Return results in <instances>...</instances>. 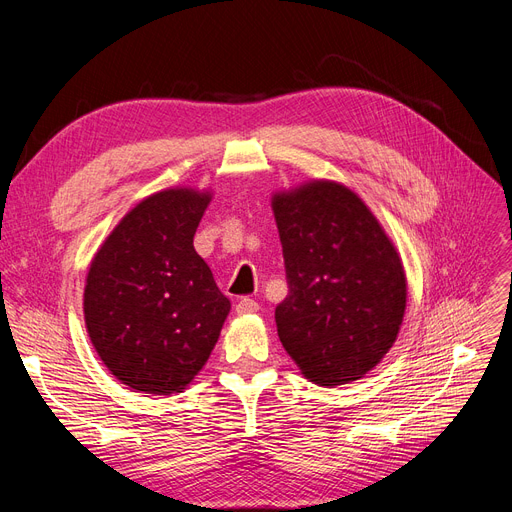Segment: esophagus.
Listing matches in <instances>:
<instances>
[{"instance_id":"obj_1","label":"esophagus","mask_w":512,"mask_h":512,"mask_svg":"<svg viewBox=\"0 0 512 512\" xmlns=\"http://www.w3.org/2000/svg\"><path fill=\"white\" fill-rule=\"evenodd\" d=\"M257 311H259V305L253 299H240L236 303V313L238 315H249V313H257Z\"/></svg>"}]
</instances>
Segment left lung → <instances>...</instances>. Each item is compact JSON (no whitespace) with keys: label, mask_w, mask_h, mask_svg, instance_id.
Segmentation results:
<instances>
[{"label":"left lung","mask_w":512,"mask_h":512,"mask_svg":"<svg viewBox=\"0 0 512 512\" xmlns=\"http://www.w3.org/2000/svg\"><path fill=\"white\" fill-rule=\"evenodd\" d=\"M288 294L276 307L282 346L317 386L351 384L396 342L407 309L405 265L365 201L336 180L272 195Z\"/></svg>","instance_id":"1"}]
</instances>
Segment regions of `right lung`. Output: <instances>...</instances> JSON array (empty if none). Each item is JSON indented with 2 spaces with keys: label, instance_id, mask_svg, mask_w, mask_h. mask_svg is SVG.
Segmentation results:
<instances>
[{
  "label": "right lung",
  "instance_id": "obj_1",
  "mask_svg": "<svg viewBox=\"0 0 512 512\" xmlns=\"http://www.w3.org/2000/svg\"><path fill=\"white\" fill-rule=\"evenodd\" d=\"M213 193L170 186L134 205L91 259L85 326L118 382L145 394H178L207 363L230 301L195 251Z\"/></svg>",
  "mask_w": 512,
  "mask_h": 512
}]
</instances>
